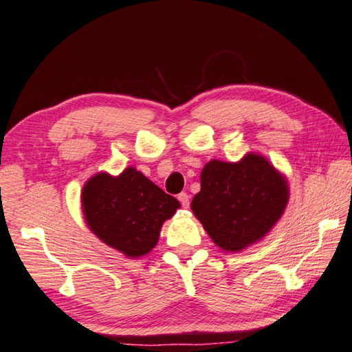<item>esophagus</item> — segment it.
<instances>
[{"label": "esophagus", "instance_id": "34e87169", "mask_svg": "<svg viewBox=\"0 0 352 352\" xmlns=\"http://www.w3.org/2000/svg\"><path fill=\"white\" fill-rule=\"evenodd\" d=\"M178 201L182 203L183 208H188V206H189V195H188L186 192L178 194Z\"/></svg>", "mask_w": 352, "mask_h": 352}]
</instances>
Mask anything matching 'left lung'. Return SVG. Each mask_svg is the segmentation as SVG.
I'll use <instances>...</instances> for the list:
<instances>
[{
    "instance_id": "obj_1",
    "label": "left lung",
    "mask_w": 352,
    "mask_h": 352,
    "mask_svg": "<svg viewBox=\"0 0 352 352\" xmlns=\"http://www.w3.org/2000/svg\"><path fill=\"white\" fill-rule=\"evenodd\" d=\"M200 180L190 209L225 252H239L263 239L289 200L286 177L254 152L237 163L210 160Z\"/></svg>"
}]
</instances>
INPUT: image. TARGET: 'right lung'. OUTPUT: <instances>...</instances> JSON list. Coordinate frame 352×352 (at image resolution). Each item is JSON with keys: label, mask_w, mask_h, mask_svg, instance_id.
<instances>
[{"label": "right lung", "mask_w": 352, "mask_h": 352, "mask_svg": "<svg viewBox=\"0 0 352 352\" xmlns=\"http://www.w3.org/2000/svg\"><path fill=\"white\" fill-rule=\"evenodd\" d=\"M81 206L91 231L129 258L155 248L163 223L180 201L168 195L135 168L113 177L98 172L81 190Z\"/></svg>", "instance_id": "obj_1"}]
</instances>
